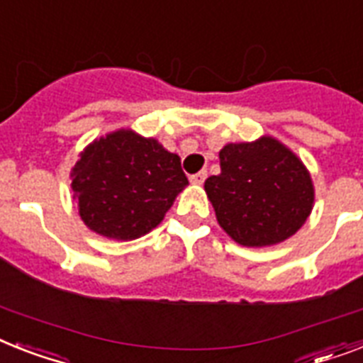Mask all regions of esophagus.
<instances>
[{
    "label": "esophagus",
    "instance_id": "esophagus-1",
    "mask_svg": "<svg viewBox=\"0 0 363 363\" xmlns=\"http://www.w3.org/2000/svg\"><path fill=\"white\" fill-rule=\"evenodd\" d=\"M205 179H207V172H199V173H196V175L190 177V182L191 184H203V182H205Z\"/></svg>",
    "mask_w": 363,
    "mask_h": 363
}]
</instances>
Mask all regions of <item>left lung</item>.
<instances>
[{
    "mask_svg": "<svg viewBox=\"0 0 363 363\" xmlns=\"http://www.w3.org/2000/svg\"><path fill=\"white\" fill-rule=\"evenodd\" d=\"M220 167L205 190L218 223L235 242L272 246L304 225L313 205L311 177L279 141L229 143L220 151Z\"/></svg>",
    "mask_w": 363,
    "mask_h": 363,
    "instance_id": "left-lung-1",
    "label": "left lung"
}]
</instances>
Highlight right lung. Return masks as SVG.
I'll use <instances>...</instances> for the list:
<instances>
[{
	"label": "right lung",
	"instance_id": "1",
	"mask_svg": "<svg viewBox=\"0 0 363 363\" xmlns=\"http://www.w3.org/2000/svg\"><path fill=\"white\" fill-rule=\"evenodd\" d=\"M70 177L85 225L117 240H132L156 228L188 184L179 156L132 130L93 141Z\"/></svg>",
	"mask_w": 363,
	"mask_h": 363
}]
</instances>
